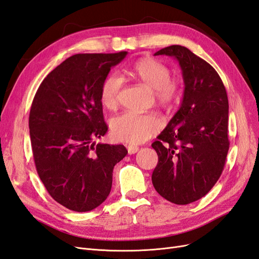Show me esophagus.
<instances>
[{
  "mask_svg": "<svg viewBox=\"0 0 259 259\" xmlns=\"http://www.w3.org/2000/svg\"><path fill=\"white\" fill-rule=\"evenodd\" d=\"M126 148H127V151L130 154H134L139 150V148L135 145H128V146H126Z\"/></svg>",
  "mask_w": 259,
  "mask_h": 259,
  "instance_id": "34e87169",
  "label": "esophagus"
}]
</instances>
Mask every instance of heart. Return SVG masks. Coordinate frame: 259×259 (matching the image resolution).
<instances>
[{
  "mask_svg": "<svg viewBox=\"0 0 259 259\" xmlns=\"http://www.w3.org/2000/svg\"><path fill=\"white\" fill-rule=\"evenodd\" d=\"M130 72L138 81L153 91L154 97L163 105L176 103L182 95V86L170 79L169 69L153 58H142L132 66ZM121 79L115 74L106 77L100 89V99L107 108H114L119 101ZM162 127V121L154 114H140L126 111L115 116L111 122L113 136L120 142L142 144Z\"/></svg>",
  "mask_w": 259,
  "mask_h": 259,
  "instance_id": "obj_1",
  "label": "heart"
}]
</instances>
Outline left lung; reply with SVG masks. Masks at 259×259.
I'll return each instance as SVG.
<instances>
[{"mask_svg":"<svg viewBox=\"0 0 259 259\" xmlns=\"http://www.w3.org/2000/svg\"><path fill=\"white\" fill-rule=\"evenodd\" d=\"M174 57L185 83L182 105L151 145L158 153L152 184L178 205L197 201L221 177L229 150L228 97L216 70L185 46L154 54Z\"/></svg>","mask_w":259,"mask_h":259,"instance_id":"obj_1","label":"left lung"}]
</instances>
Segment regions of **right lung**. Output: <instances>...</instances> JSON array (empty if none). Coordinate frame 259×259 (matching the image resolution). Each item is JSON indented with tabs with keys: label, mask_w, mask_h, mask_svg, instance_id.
<instances>
[{
	"label": "right lung",
	"mask_w": 259,
	"mask_h": 259,
	"mask_svg": "<svg viewBox=\"0 0 259 259\" xmlns=\"http://www.w3.org/2000/svg\"><path fill=\"white\" fill-rule=\"evenodd\" d=\"M127 52L76 54L48 74L29 115L31 147L51 197L74 211L99 206L111 191L112 171L127 153L123 145L97 144L108 126L100 89Z\"/></svg>",
	"instance_id": "right-lung-1"
}]
</instances>
